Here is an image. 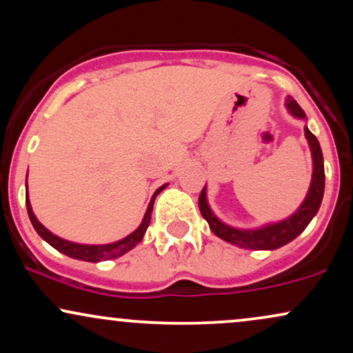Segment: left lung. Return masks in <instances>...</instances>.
I'll return each instance as SVG.
<instances>
[{"label": "left lung", "instance_id": "left-lung-1", "mask_svg": "<svg viewBox=\"0 0 353 353\" xmlns=\"http://www.w3.org/2000/svg\"><path fill=\"white\" fill-rule=\"evenodd\" d=\"M285 106L289 112L297 119H305V112L299 106L297 101L294 98H287ZM305 137L309 141L310 152H312V163H314V172H312V182L309 192L303 202L290 217L283 219L281 222H274V224L262 225L259 229H237L232 225L224 224L219 221L216 214L212 212L208 204V192H205V185L202 189L199 196V209L202 217L208 221L210 230L221 237L222 241L229 242V244L239 245L242 249H252V250H274L279 247L292 242L299 234L303 232V229L309 225V222L319 212L320 204H322L323 189H325V172H323V156L320 144L309 128L305 125Z\"/></svg>", "mask_w": 353, "mask_h": 353}]
</instances>
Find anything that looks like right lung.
Segmentation results:
<instances>
[{
    "mask_svg": "<svg viewBox=\"0 0 353 353\" xmlns=\"http://www.w3.org/2000/svg\"><path fill=\"white\" fill-rule=\"evenodd\" d=\"M165 185L168 184L161 185V188L154 192L152 199H151V202H149L148 210H145L144 219H143V222H141L139 228H137L132 234H129L128 237L121 239V241H117V242H112V244H104V245L76 244V242L64 241V239H61L58 236H54L52 232H50V230L44 228L41 222L36 219L33 209H31L30 199H28V182H26V209H28V216H30V221H31V224H33L36 232H38L39 236H41V239H44V241L48 242V244L54 247L56 250H59L61 254L68 255V257H72V259H78V261L101 262V261H108V259L121 257V255L128 252V250L134 249V247L139 244L141 241H143L145 230H148V228H149V222H151L154 201H156V196L165 188Z\"/></svg>",
    "mask_w": 353,
    "mask_h": 353,
    "instance_id": "right-lung-1",
    "label": "right lung"
}]
</instances>
